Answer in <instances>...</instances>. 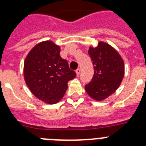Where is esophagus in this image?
Returning <instances> with one entry per match:
<instances>
[{
	"label": "esophagus",
	"instance_id": "1",
	"mask_svg": "<svg viewBox=\"0 0 146 146\" xmlns=\"http://www.w3.org/2000/svg\"><path fill=\"white\" fill-rule=\"evenodd\" d=\"M80 73V69H77V70H76V74H77V76L79 75Z\"/></svg>",
	"mask_w": 146,
	"mask_h": 146
}]
</instances>
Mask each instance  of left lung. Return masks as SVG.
Masks as SVG:
<instances>
[{"label":"left lung","instance_id":"left-lung-1","mask_svg":"<svg viewBox=\"0 0 146 146\" xmlns=\"http://www.w3.org/2000/svg\"><path fill=\"white\" fill-rule=\"evenodd\" d=\"M88 54L93 61L94 75L85 88L90 97L102 101L121 85L124 75V63L117 50L104 42H99L96 47H89Z\"/></svg>","mask_w":146,"mask_h":146}]
</instances>
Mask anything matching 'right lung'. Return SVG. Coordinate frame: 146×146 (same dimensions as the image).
I'll list each match as a JSON object with an SVG mask.
<instances>
[{
    "instance_id": "right-lung-1",
    "label": "right lung",
    "mask_w": 146,
    "mask_h": 146,
    "mask_svg": "<svg viewBox=\"0 0 146 146\" xmlns=\"http://www.w3.org/2000/svg\"><path fill=\"white\" fill-rule=\"evenodd\" d=\"M60 48L47 40L35 45L24 61L23 74L31 92L44 102L54 104L64 97L68 82L76 77L66 60L60 55Z\"/></svg>"
}]
</instances>
